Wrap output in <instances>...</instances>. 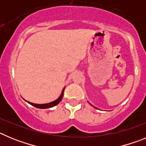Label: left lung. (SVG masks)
I'll return each mask as SVG.
<instances>
[{
	"mask_svg": "<svg viewBox=\"0 0 146 146\" xmlns=\"http://www.w3.org/2000/svg\"><path fill=\"white\" fill-rule=\"evenodd\" d=\"M89 104H90V103H89ZM91 105H92V104H91ZM92 106H93V105H92ZM94 108H96V107H94ZM96 109H98V108H96Z\"/></svg>",
	"mask_w": 146,
	"mask_h": 146,
	"instance_id": "1",
	"label": "left lung"
}]
</instances>
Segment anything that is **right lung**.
Returning a JSON list of instances; mask_svg holds the SVG:
<instances>
[{
  "label": "right lung",
  "instance_id": "1",
  "mask_svg": "<svg viewBox=\"0 0 146 146\" xmlns=\"http://www.w3.org/2000/svg\"><path fill=\"white\" fill-rule=\"evenodd\" d=\"M64 89H65V87L64 88V89L62 90V92L61 94H60V96L56 100L53 102H49V103H46V104H35V103H32V102H30L28 101H25L28 103V104H31L32 106L33 107H36L37 108H39V109H47V108H52V107L55 106V105H57L60 101H61L62 98H63V96H64Z\"/></svg>",
  "mask_w": 146,
  "mask_h": 146
}]
</instances>
